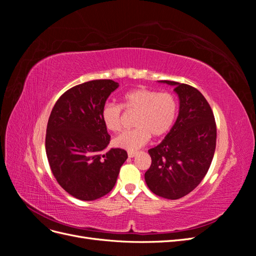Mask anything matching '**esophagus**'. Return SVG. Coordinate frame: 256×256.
I'll return each mask as SVG.
<instances>
[{
    "label": "esophagus",
    "mask_w": 256,
    "mask_h": 256,
    "mask_svg": "<svg viewBox=\"0 0 256 256\" xmlns=\"http://www.w3.org/2000/svg\"><path fill=\"white\" fill-rule=\"evenodd\" d=\"M136 152H128V157L129 158H134L136 156Z\"/></svg>",
    "instance_id": "1"
}]
</instances>
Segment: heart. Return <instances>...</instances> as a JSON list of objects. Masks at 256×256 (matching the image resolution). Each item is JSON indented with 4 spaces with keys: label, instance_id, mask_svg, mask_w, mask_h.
<instances>
[{
    "label": "heart",
    "instance_id": "heart-1",
    "mask_svg": "<svg viewBox=\"0 0 256 256\" xmlns=\"http://www.w3.org/2000/svg\"><path fill=\"white\" fill-rule=\"evenodd\" d=\"M177 106L172 92L138 88L125 92L120 104H106L102 110V120L108 130L118 132L122 127V109L136 112L134 122L136 128L124 131L113 140L118 148L134 152L148 142L150 134L160 138L172 129Z\"/></svg>",
    "mask_w": 256,
    "mask_h": 256
}]
</instances>
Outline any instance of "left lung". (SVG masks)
I'll return each mask as SVG.
<instances>
[{
  "label": "left lung",
  "mask_w": 256,
  "mask_h": 256,
  "mask_svg": "<svg viewBox=\"0 0 256 256\" xmlns=\"http://www.w3.org/2000/svg\"><path fill=\"white\" fill-rule=\"evenodd\" d=\"M174 85L180 114L159 145L148 150L152 164L145 182L154 194L177 200L194 190L207 174L216 150V127L210 106L202 92L188 84Z\"/></svg>",
  "instance_id": "8db88e82"
}]
</instances>
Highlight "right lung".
<instances>
[{"instance_id": "right-lung-1", "label": "right lung", "mask_w": 256, "mask_h": 256, "mask_svg": "<svg viewBox=\"0 0 256 256\" xmlns=\"http://www.w3.org/2000/svg\"><path fill=\"white\" fill-rule=\"evenodd\" d=\"M118 88L113 80H92L69 88L51 111L46 134V152L51 171L67 193L94 200L109 193L118 180L127 152L111 148L102 120L108 97Z\"/></svg>"}]
</instances>
